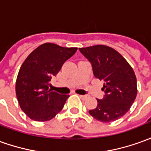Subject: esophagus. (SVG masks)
I'll return each mask as SVG.
<instances>
[{
  "instance_id": "34e87169",
  "label": "esophagus",
  "mask_w": 151,
  "mask_h": 151,
  "mask_svg": "<svg viewBox=\"0 0 151 151\" xmlns=\"http://www.w3.org/2000/svg\"><path fill=\"white\" fill-rule=\"evenodd\" d=\"M79 96H80V98H81V99H83V100H86V99L88 98V96H83V95H80Z\"/></svg>"
}]
</instances>
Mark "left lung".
<instances>
[{"label":"left lung","mask_w":151,"mask_h":151,"mask_svg":"<svg viewBox=\"0 0 151 151\" xmlns=\"http://www.w3.org/2000/svg\"><path fill=\"white\" fill-rule=\"evenodd\" d=\"M91 64L94 76L104 81L103 99H97L96 108L89 110L96 119L109 123L129 110L137 93V78L132 68L117 50L104 45L79 48Z\"/></svg>","instance_id":"8db88e82"}]
</instances>
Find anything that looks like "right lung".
Masks as SVG:
<instances>
[{"label": "right lung", "mask_w": 151, "mask_h": 151, "mask_svg": "<svg viewBox=\"0 0 151 151\" xmlns=\"http://www.w3.org/2000/svg\"><path fill=\"white\" fill-rule=\"evenodd\" d=\"M77 50L45 43L24 60L17 77L15 91L20 108L30 119L48 121L60 112L69 96L52 91L49 83Z\"/></svg>", "instance_id": "add662e5"}]
</instances>
